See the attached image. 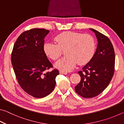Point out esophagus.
<instances>
[{
    "instance_id": "obj_1",
    "label": "esophagus",
    "mask_w": 124,
    "mask_h": 124,
    "mask_svg": "<svg viewBox=\"0 0 124 124\" xmlns=\"http://www.w3.org/2000/svg\"><path fill=\"white\" fill-rule=\"evenodd\" d=\"M60 73L61 74H64V75H66L68 74V73L66 72H63V71H60Z\"/></svg>"
}]
</instances>
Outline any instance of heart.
Returning <instances> with one entry per match:
<instances>
[{"label":"heart","mask_w":124,"mask_h":124,"mask_svg":"<svg viewBox=\"0 0 124 124\" xmlns=\"http://www.w3.org/2000/svg\"><path fill=\"white\" fill-rule=\"evenodd\" d=\"M57 43L47 42L44 45V51L48 57L57 60L65 49L66 56L56 62V67L63 72L72 70L78 63H87L95 52V43L92 36L87 34L66 31L54 37Z\"/></svg>","instance_id":"1"}]
</instances>
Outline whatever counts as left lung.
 Segmentation results:
<instances>
[{"mask_svg":"<svg viewBox=\"0 0 124 124\" xmlns=\"http://www.w3.org/2000/svg\"><path fill=\"white\" fill-rule=\"evenodd\" d=\"M98 44L95 54L89 63L78 72L80 82L75 87L77 93L86 98L96 97L109 84L114 73L115 53L112 43L107 37L95 29Z\"/></svg>","mask_w":124,"mask_h":124,"instance_id":"8db88e82","label":"left lung"}]
</instances>
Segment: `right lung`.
I'll use <instances>...</instances> for the list:
<instances>
[{"label": "right lung", "instance_id": "add662e5", "mask_svg": "<svg viewBox=\"0 0 124 124\" xmlns=\"http://www.w3.org/2000/svg\"><path fill=\"white\" fill-rule=\"evenodd\" d=\"M49 30L33 28L21 34L14 45L11 63L20 86L35 98L49 95L56 85L59 71L54 70L44 51V38Z\"/></svg>", "mask_w": 124, "mask_h": 124}]
</instances>
